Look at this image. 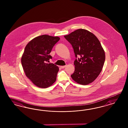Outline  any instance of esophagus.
I'll return each instance as SVG.
<instances>
[{
    "mask_svg": "<svg viewBox=\"0 0 128 128\" xmlns=\"http://www.w3.org/2000/svg\"><path fill=\"white\" fill-rule=\"evenodd\" d=\"M66 66L65 65V66H60V68H65V67H66Z\"/></svg>",
    "mask_w": 128,
    "mask_h": 128,
    "instance_id": "34e87169",
    "label": "esophagus"
}]
</instances>
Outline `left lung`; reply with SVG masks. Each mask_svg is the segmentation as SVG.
<instances>
[{"label": "left lung", "mask_w": 128, "mask_h": 128, "mask_svg": "<svg viewBox=\"0 0 128 128\" xmlns=\"http://www.w3.org/2000/svg\"><path fill=\"white\" fill-rule=\"evenodd\" d=\"M64 37L72 45L76 58L71 78L82 85L92 82L100 73L105 62V52L100 41L92 33L84 29H78Z\"/></svg>", "instance_id": "obj_1"}]
</instances>
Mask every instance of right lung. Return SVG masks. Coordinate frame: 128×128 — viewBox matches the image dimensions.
<instances>
[{
    "instance_id": "obj_1",
    "label": "right lung",
    "mask_w": 128,
    "mask_h": 128,
    "mask_svg": "<svg viewBox=\"0 0 128 128\" xmlns=\"http://www.w3.org/2000/svg\"><path fill=\"white\" fill-rule=\"evenodd\" d=\"M60 39L58 36L42 35L33 39L25 48L21 59L24 71L38 87L46 88L56 80L58 66L46 62L52 58L50 54Z\"/></svg>"
}]
</instances>
